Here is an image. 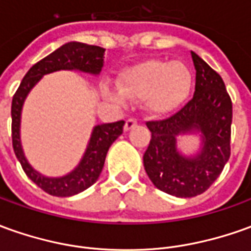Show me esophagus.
Masks as SVG:
<instances>
[{
    "label": "esophagus",
    "instance_id": "obj_1",
    "mask_svg": "<svg viewBox=\"0 0 251 251\" xmlns=\"http://www.w3.org/2000/svg\"><path fill=\"white\" fill-rule=\"evenodd\" d=\"M136 124H138L136 119H128V120L126 122V124H124V131H129V129H132L134 127H136Z\"/></svg>",
    "mask_w": 251,
    "mask_h": 251
}]
</instances>
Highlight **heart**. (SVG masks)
<instances>
[{
  "label": "heart",
  "mask_w": 251,
  "mask_h": 251,
  "mask_svg": "<svg viewBox=\"0 0 251 251\" xmlns=\"http://www.w3.org/2000/svg\"><path fill=\"white\" fill-rule=\"evenodd\" d=\"M117 88L102 84L103 96L119 105L145 101L149 112L165 116L187 101L193 89V74L186 64L149 58L123 70L117 76Z\"/></svg>",
  "instance_id": "1"
}]
</instances>
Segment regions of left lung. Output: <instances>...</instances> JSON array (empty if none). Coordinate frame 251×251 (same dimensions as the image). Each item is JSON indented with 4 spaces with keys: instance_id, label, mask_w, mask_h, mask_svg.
<instances>
[{
    "instance_id": "left-lung-1",
    "label": "left lung",
    "mask_w": 251,
    "mask_h": 251,
    "mask_svg": "<svg viewBox=\"0 0 251 251\" xmlns=\"http://www.w3.org/2000/svg\"><path fill=\"white\" fill-rule=\"evenodd\" d=\"M197 76L194 97L176 115L148 122L151 132L143 165L158 190L179 198H191L206 191L220 176L229 158L232 102L221 76L191 51ZM198 135L200 149L184 155L177 138Z\"/></svg>"
}]
</instances>
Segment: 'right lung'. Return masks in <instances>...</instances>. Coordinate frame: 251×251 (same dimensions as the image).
Returning <instances> with one entry per match:
<instances>
[{
  "instance_id": "1",
  "label": "right lung",
  "mask_w": 251,
  "mask_h": 251,
  "mask_svg": "<svg viewBox=\"0 0 251 251\" xmlns=\"http://www.w3.org/2000/svg\"><path fill=\"white\" fill-rule=\"evenodd\" d=\"M105 49L82 42H68L42 58L39 63L32 65L25 74L23 80L12 100V143L17 160L22 164L25 175L35 183L38 187L50 195L71 197L84 191L93 186L102 172L106 153L110 145L123 134L124 122L97 124L91 131L87 148L83 153L79 164L67 175L50 177L42 175L32 168L24 154L20 127L23 105L30 91L36 86L45 75L57 71H79L84 74L97 76L103 67Z\"/></svg>"
}]
</instances>
